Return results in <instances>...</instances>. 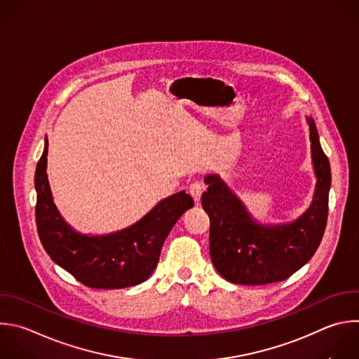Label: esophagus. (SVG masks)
I'll list each match as a JSON object with an SVG mask.
<instances>
[{
	"label": "esophagus",
	"mask_w": 359,
	"mask_h": 359,
	"mask_svg": "<svg viewBox=\"0 0 359 359\" xmlns=\"http://www.w3.org/2000/svg\"><path fill=\"white\" fill-rule=\"evenodd\" d=\"M189 193H190V196L193 197V200H194L196 203H198L200 198H201V193H203V186H201V183H198V182L191 183V184L189 186Z\"/></svg>",
	"instance_id": "34e87169"
}]
</instances>
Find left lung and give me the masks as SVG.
Wrapping results in <instances>:
<instances>
[{
  "label": "left lung",
  "mask_w": 359,
  "mask_h": 359,
  "mask_svg": "<svg viewBox=\"0 0 359 359\" xmlns=\"http://www.w3.org/2000/svg\"><path fill=\"white\" fill-rule=\"evenodd\" d=\"M317 176L310 208L296 221L259 225L217 175H208L201 205L210 217V257L217 272L236 285H268L292 276L317 251L328 215L331 170L316 124L307 118Z\"/></svg>",
  "instance_id": "1"
}]
</instances>
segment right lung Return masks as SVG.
<instances>
[{
	"mask_svg": "<svg viewBox=\"0 0 359 359\" xmlns=\"http://www.w3.org/2000/svg\"><path fill=\"white\" fill-rule=\"evenodd\" d=\"M48 142L35 172L36 228L50 259L93 289H124L145 282L155 271L162 245L176 221L194 205L186 191L161 201L133 226L104 236L73 231L52 200L46 175Z\"/></svg>",
	"mask_w": 359,
	"mask_h": 359,
	"instance_id": "1",
	"label": "right lung"
}]
</instances>
